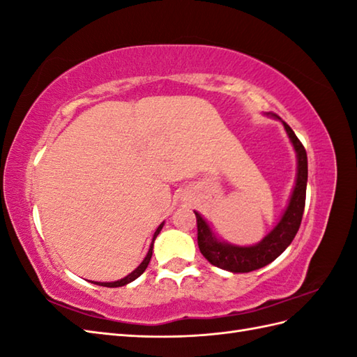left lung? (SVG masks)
Wrapping results in <instances>:
<instances>
[{"mask_svg": "<svg viewBox=\"0 0 357 357\" xmlns=\"http://www.w3.org/2000/svg\"><path fill=\"white\" fill-rule=\"evenodd\" d=\"M271 116L280 119L275 113ZM282 124L287 130L288 138L293 142V147L298 153V178L291 193L290 202L285 210L284 216L280 218L279 224L265 236L259 244L252 247H238L219 241L210 227L204 221L199 213H196V225H198V245L202 256L215 265L218 268H222L233 273H248L257 268H262L265 265L273 262L284 250L291 244L296 233H298L302 215L305 207V195H307V178H308V164H307V151L302 146V142L294 135L291 127L285 121Z\"/></svg>", "mask_w": 357, "mask_h": 357, "instance_id": "obj_1", "label": "left lung"}]
</instances>
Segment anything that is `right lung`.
I'll return each instance as SVG.
<instances>
[{
  "instance_id": "right-lung-1",
  "label": "right lung",
  "mask_w": 357,
  "mask_h": 357,
  "mask_svg": "<svg viewBox=\"0 0 357 357\" xmlns=\"http://www.w3.org/2000/svg\"><path fill=\"white\" fill-rule=\"evenodd\" d=\"M162 225L164 224H161L156 229V231H155V234H153V241H151V245H150V248H149V253H147V256L144 257V261L139 264V267L136 268V270H133L130 275L128 276H126L124 279H121V280H115V282H95L96 285H102V287H123V285H126V284H128V282H132V280H135L136 278H139L144 271H146V268H147V265H149V262H150V259H151V253H153V242H155V239H156V236L159 234V231L162 230Z\"/></svg>"
}]
</instances>
